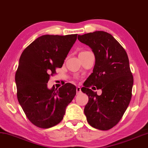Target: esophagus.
Instances as JSON below:
<instances>
[{
  "label": "esophagus",
  "instance_id": "obj_1",
  "mask_svg": "<svg viewBox=\"0 0 148 148\" xmlns=\"http://www.w3.org/2000/svg\"><path fill=\"white\" fill-rule=\"evenodd\" d=\"M82 92V91H81V88H80V87H79V86H78L76 88V94H80Z\"/></svg>",
  "mask_w": 148,
  "mask_h": 148
}]
</instances>
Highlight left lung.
<instances>
[{"label":"left lung","instance_id":"left-lung-1","mask_svg":"<svg viewBox=\"0 0 148 148\" xmlns=\"http://www.w3.org/2000/svg\"><path fill=\"white\" fill-rule=\"evenodd\" d=\"M78 39L91 48L96 59L93 72L81 88L88 96L85 116L91 126L108 130L120 122L131 100L134 78L128 57L124 48L106 32L78 35ZM92 85L102 90L100 96L89 89Z\"/></svg>","mask_w":148,"mask_h":148}]
</instances>
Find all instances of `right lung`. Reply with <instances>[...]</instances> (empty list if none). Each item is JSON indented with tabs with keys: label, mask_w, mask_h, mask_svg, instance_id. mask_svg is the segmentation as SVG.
<instances>
[{
	"label": "right lung",
	"mask_w": 148,
	"mask_h": 148,
	"mask_svg": "<svg viewBox=\"0 0 148 148\" xmlns=\"http://www.w3.org/2000/svg\"><path fill=\"white\" fill-rule=\"evenodd\" d=\"M78 34L42 35L22 53L15 74L17 98L28 120L40 128L60 123L76 88L66 83L58 89L47 87L50 75L61 68Z\"/></svg>",
	"instance_id": "obj_1"
}]
</instances>
